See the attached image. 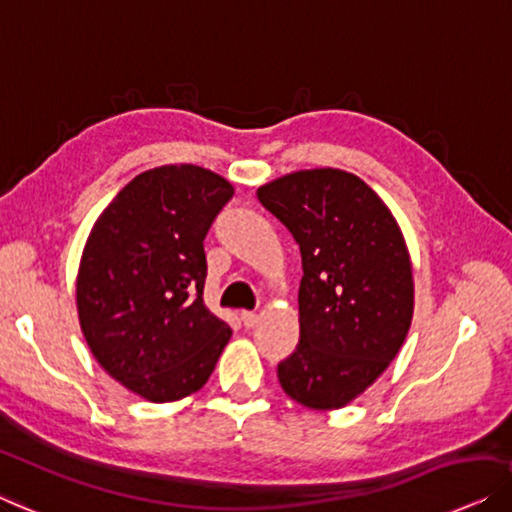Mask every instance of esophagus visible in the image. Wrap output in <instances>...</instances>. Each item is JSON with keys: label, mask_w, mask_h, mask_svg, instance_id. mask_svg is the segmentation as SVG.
<instances>
[{"label": "esophagus", "mask_w": 512, "mask_h": 512, "mask_svg": "<svg viewBox=\"0 0 512 512\" xmlns=\"http://www.w3.org/2000/svg\"><path fill=\"white\" fill-rule=\"evenodd\" d=\"M242 323L244 328H254L258 323V314H254V311H242Z\"/></svg>", "instance_id": "34e87169"}]
</instances>
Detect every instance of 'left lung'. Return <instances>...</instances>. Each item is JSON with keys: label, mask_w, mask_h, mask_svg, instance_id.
I'll use <instances>...</instances> for the list:
<instances>
[{"label": "left lung", "mask_w": 512, "mask_h": 512, "mask_svg": "<svg viewBox=\"0 0 512 512\" xmlns=\"http://www.w3.org/2000/svg\"><path fill=\"white\" fill-rule=\"evenodd\" d=\"M256 196L302 254L300 344L279 362L281 388L307 409H342L409 335L413 272L402 228L372 187L339 168L298 170Z\"/></svg>", "instance_id": "8db88e82"}]
</instances>
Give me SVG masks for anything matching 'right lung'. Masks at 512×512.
<instances>
[{
    "instance_id": "right-lung-1",
    "label": "right lung",
    "mask_w": 512,
    "mask_h": 512,
    "mask_svg": "<svg viewBox=\"0 0 512 512\" xmlns=\"http://www.w3.org/2000/svg\"><path fill=\"white\" fill-rule=\"evenodd\" d=\"M231 198V182L201 166L145 170L85 242L80 330L96 362L147 402L201 390L233 335L203 302V240Z\"/></svg>"
}]
</instances>
